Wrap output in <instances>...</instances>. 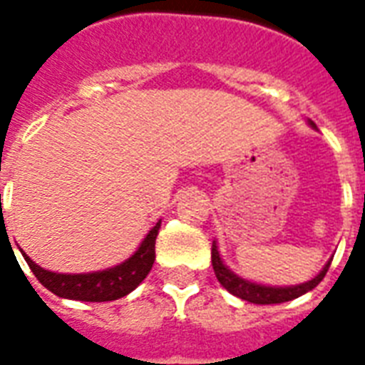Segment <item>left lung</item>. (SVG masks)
Segmentation results:
<instances>
[{"mask_svg":"<svg viewBox=\"0 0 365 365\" xmlns=\"http://www.w3.org/2000/svg\"><path fill=\"white\" fill-rule=\"evenodd\" d=\"M309 125L312 128H317V125L312 121H309ZM334 259V257H331ZM331 259L322 267V271L318 272L317 277L307 280V282L295 284V286H269V284H259L252 282V280H246V278L239 277L237 272H233L225 265L220 250H217V242L214 240L212 242V267H214V272H216V278L220 280L223 288L227 289L229 294L237 295L240 299L250 301V303H255V305H274V303H286V301H292L299 295L311 292L322 282V278L326 277L329 265H331Z\"/></svg>","mask_w":365,"mask_h":365,"instance_id":"8db88e82","label":"left lung"}]
</instances>
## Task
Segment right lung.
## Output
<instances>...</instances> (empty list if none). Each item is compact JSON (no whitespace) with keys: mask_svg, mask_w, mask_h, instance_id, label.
Segmentation results:
<instances>
[{"mask_svg":"<svg viewBox=\"0 0 365 365\" xmlns=\"http://www.w3.org/2000/svg\"><path fill=\"white\" fill-rule=\"evenodd\" d=\"M160 220L155 223L136 252L119 265L110 269L93 272H53L39 267L34 259L26 255L24 250L20 254L26 259L31 272L36 274L37 280L54 295L64 297V299L76 301H91V303H102V301H115L125 297L136 289L142 280L149 274L155 261V240L159 235Z\"/></svg>","mask_w":365,"mask_h":365,"instance_id":"1","label":"right lung"}]
</instances>
